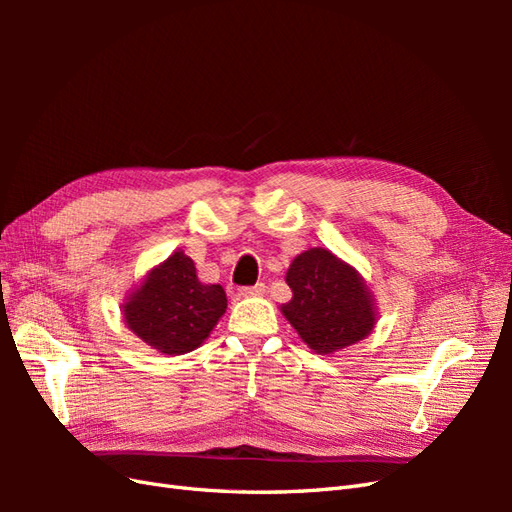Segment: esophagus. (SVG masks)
Instances as JSON below:
<instances>
[{
  "instance_id": "obj_1",
  "label": "esophagus",
  "mask_w": 512,
  "mask_h": 512,
  "mask_svg": "<svg viewBox=\"0 0 512 512\" xmlns=\"http://www.w3.org/2000/svg\"><path fill=\"white\" fill-rule=\"evenodd\" d=\"M241 294H243V297H262V294H265V284L241 288Z\"/></svg>"
}]
</instances>
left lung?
<instances>
[{"label": "left lung", "instance_id": "obj_1", "mask_svg": "<svg viewBox=\"0 0 512 512\" xmlns=\"http://www.w3.org/2000/svg\"><path fill=\"white\" fill-rule=\"evenodd\" d=\"M292 299L280 309L316 354L359 344L378 322V305L363 275L327 247H309L290 262Z\"/></svg>", "mask_w": 512, "mask_h": 512}]
</instances>
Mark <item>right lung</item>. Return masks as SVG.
Here are the masks:
<instances>
[{
    "instance_id": "obj_1",
    "label": "right lung",
    "mask_w": 512,
    "mask_h": 512,
    "mask_svg": "<svg viewBox=\"0 0 512 512\" xmlns=\"http://www.w3.org/2000/svg\"><path fill=\"white\" fill-rule=\"evenodd\" d=\"M226 305L224 288L200 282L194 260L175 250L123 299L121 314L147 346L179 356L203 346Z\"/></svg>"
}]
</instances>
